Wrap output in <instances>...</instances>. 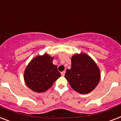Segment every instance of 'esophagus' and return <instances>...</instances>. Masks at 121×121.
Here are the masks:
<instances>
[{
    "label": "esophagus",
    "instance_id": "esophagus-1",
    "mask_svg": "<svg viewBox=\"0 0 121 121\" xmlns=\"http://www.w3.org/2000/svg\"><path fill=\"white\" fill-rule=\"evenodd\" d=\"M61 75L64 76L65 74V71H63V72H61Z\"/></svg>",
    "mask_w": 121,
    "mask_h": 121
}]
</instances>
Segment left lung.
<instances>
[{
  "label": "left lung",
  "mask_w": 121,
  "mask_h": 121,
  "mask_svg": "<svg viewBox=\"0 0 121 121\" xmlns=\"http://www.w3.org/2000/svg\"><path fill=\"white\" fill-rule=\"evenodd\" d=\"M65 77L75 91L86 94L97 85L100 73L94 61L86 54L80 53L72 56V67L66 70Z\"/></svg>",
  "instance_id": "left-lung-1"
}]
</instances>
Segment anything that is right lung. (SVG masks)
I'll return each instance as SVG.
<instances>
[{"mask_svg": "<svg viewBox=\"0 0 121 121\" xmlns=\"http://www.w3.org/2000/svg\"><path fill=\"white\" fill-rule=\"evenodd\" d=\"M53 57L44 54L31 61L24 72V81L29 88L35 92H45L60 77L57 66L53 64Z\"/></svg>", "mask_w": 121, "mask_h": 121, "instance_id": "add662e5", "label": "right lung"}]
</instances>
